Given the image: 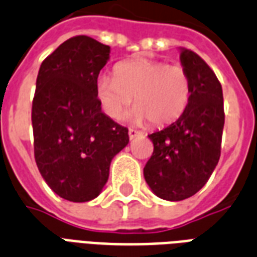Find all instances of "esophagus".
Returning a JSON list of instances; mask_svg holds the SVG:
<instances>
[{
  "label": "esophagus",
  "instance_id": "esophagus-1",
  "mask_svg": "<svg viewBox=\"0 0 257 257\" xmlns=\"http://www.w3.org/2000/svg\"><path fill=\"white\" fill-rule=\"evenodd\" d=\"M128 135H129V139L132 140V139H135L136 136H139V135H140V132H139V131H136V129H129Z\"/></svg>",
  "mask_w": 257,
  "mask_h": 257
}]
</instances>
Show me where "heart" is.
Wrapping results in <instances>:
<instances>
[{"label": "heart", "instance_id": "b5f03b06", "mask_svg": "<svg viewBox=\"0 0 257 257\" xmlns=\"http://www.w3.org/2000/svg\"><path fill=\"white\" fill-rule=\"evenodd\" d=\"M97 95L103 110L118 118L132 103L131 118L150 120L155 126L175 122L186 111L191 97V82L185 68L150 59H132L115 64L114 76L99 75Z\"/></svg>", "mask_w": 257, "mask_h": 257}]
</instances>
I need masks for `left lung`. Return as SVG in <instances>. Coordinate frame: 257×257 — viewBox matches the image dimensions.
Masks as SVG:
<instances>
[{"instance_id": "1", "label": "left lung", "mask_w": 257, "mask_h": 257, "mask_svg": "<svg viewBox=\"0 0 257 257\" xmlns=\"http://www.w3.org/2000/svg\"><path fill=\"white\" fill-rule=\"evenodd\" d=\"M181 63L191 82L189 106L175 122L148 135L154 152L144 167L151 190L166 201L190 198L209 181L220 160L225 122L222 87L213 70L186 48Z\"/></svg>"}]
</instances>
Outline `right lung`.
Listing matches in <instances>:
<instances>
[{"instance_id": "obj_1", "label": "right lung", "mask_w": 257, "mask_h": 257, "mask_svg": "<svg viewBox=\"0 0 257 257\" xmlns=\"http://www.w3.org/2000/svg\"><path fill=\"white\" fill-rule=\"evenodd\" d=\"M110 47L75 36L47 56L32 102L35 160L59 197L87 202L99 195L111 159L129 143L128 129L107 117L97 95Z\"/></svg>"}]
</instances>
